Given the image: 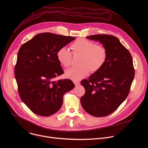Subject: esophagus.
Returning <instances> with one entry per match:
<instances>
[{
    "label": "esophagus",
    "instance_id": "esophagus-1",
    "mask_svg": "<svg viewBox=\"0 0 148 148\" xmlns=\"http://www.w3.org/2000/svg\"><path fill=\"white\" fill-rule=\"evenodd\" d=\"M74 84H75V86H79V85L80 84V82H74Z\"/></svg>",
    "mask_w": 148,
    "mask_h": 148
}]
</instances>
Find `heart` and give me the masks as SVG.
I'll return each instance as SVG.
<instances>
[{
    "mask_svg": "<svg viewBox=\"0 0 148 148\" xmlns=\"http://www.w3.org/2000/svg\"><path fill=\"white\" fill-rule=\"evenodd\" d=\"M71 48L74 54L81 56L79 67L66 69L65 75L73 81H78L88 75L90 71H98L104 65L107 51L104 46L97 45L85 38H79L73 42ZM57 59L64 67H68L71 64L72 54L65 47L60 48L56 53Z\"/></svg>",
    "mask_w": 148,
    "mask_h": 148,
    "instance_id": "1",
    "label": "heart"
}]
</instances>
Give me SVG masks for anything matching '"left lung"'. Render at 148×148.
<instances>
[{
    "instance_id": "1",
    "label": "left lung",
    "mask_w": 148,
    "mask_h": 148,
    "mask_svg": "<svg viewBox=\"0 0 148 148\" xmlns=\"http://www.w3.org/2000/svg\"><path fill=\"white\" fill-rule=\"evenodd\" d=\"M99 41L107 51L103 67L81 84L85 94L80 102L92 116L103 117L114 112L127 97L134 77L133 59L129 51L113 35L97 34L87 36Z\"/></svg>"
}]
</instances>
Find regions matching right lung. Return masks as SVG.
I'll list each match as a JSON object with an SVG mask.
<instances>
[{
	"label": "right lung",
	"instance_id": "obj_1",
	"mask_svg": "<svg viewBox=\"0 0 148 148\" xmlns=\"http://www.w3.org/2000/svg\"><path fill=\"white\" fill-rule=\"evenodd\" d=\"M75 39L42 33L20 48L15 77L21 100L33 113L42 116L56 113L63 103V95L75 87L69 79L53 81L64 73L57 59V51Z\"/></svg>",
	"mask_w": 148,
	"mask_h": 148
}]
</instances>
